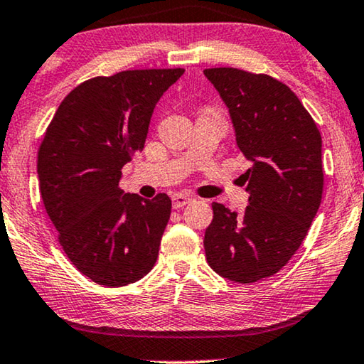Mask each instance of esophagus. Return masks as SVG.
Listing matches in <instances>:
<instances>
[{"mask_svg": "<svg viewBox=\"0 0 364 364\" xmlns=\"http://www.w3.org/2000/svg\"><path fill=\"white\" fill-rule=\"evenodd\" d=\"M193 200V198H189V196H186V194H175V196H173V208L175 209H180V208H184V205L186 204H189Z\"/></svg>", "mask_w": 364, "mask_h": 364, "instance_id": "34e87169", "label": "esophagus"}]
</instances>
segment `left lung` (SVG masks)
Masks as SVG:
<instances>
[{"label": "left lung", "mask_w": 364, "mask_h": 364, "mask_svg": "<svg viewBox=\"0 0 364 364\" xmlns=\"http://www.w3.org/2000/svg\"><path fill=\"white\" fill-rule=\"evenodd\" d=\"M230 114L235 142L252 161L250 193L238 215L214 203L205 229L209 267L234 283H257L289 262L307 235L322 200V137L292 91L268 75L208 68Z\"/></svg>", "instance_id": "1"}]
</instances>
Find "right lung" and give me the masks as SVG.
<instances>
[{
    "label": "right lung",
    "instance_id": "obj_1",
    "mask_svg": "<svg viewBox=\"0 0 364 364\" xmlns=\"http://www.w3.org/2000/svg\"><path fill=\"white\" fill-rule=\"evenodd\" d=\"M183 68L127 70L78 85L39 149L37 175L58 242L97 284L135 283L154 268L171 199L124 193L122 166L142 151L156 102Z\"/></svg>",
    "mask_w": 364,
    "mask_h": 364
}]
</instances>
